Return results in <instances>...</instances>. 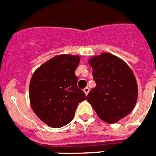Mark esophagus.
<instances>
[{"label": "esophagus", "instance_id": "1", "mask_svg": "<svg viewBox=\"0 0 156 156\" xmlns=\"http://www.w3.org/2000/svg\"><path fill=\"white\" fill-rule=\"evenodd\" d=\"M83 91H84L85 94H86V95H87V94H88V93H89L90 88L89 87H86V88H84V89H83Z\"/></svg>", "mask_w": 156, "mask_h": 156}]
</instances>
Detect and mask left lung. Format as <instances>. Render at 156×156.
<instances>
[{
	"label": "left lung",
	"instance_id": "obj_1",
	"mask_svg": "<svg viewBox=\"0 0 156 156\" xmlns=\"http://www.w3.org/2000/svg\"><path fill=\"white\" fill-rule=\"evenodd\" d=\"M88 62L96 86L87 100L104 122H119L131 113L137 102L135 74L122 59L110 53L92 57Z\"/></svg>",
	"mask_w": 156,
	"mask_h": 156
}]
</instances>
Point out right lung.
Instances as JSON below:
<instances>
[{"instance_id": "obj_1", "label": "right lung", "mask_w": 156, "mask_h": 156, "mask_svg": "<svg viewBox=\"0 0 156 156\" xmlns=\"http://www.w3.org/2000/svg\"><path fill=\"white\" fill-rule=\"evenodd\" d=\"M80 57L60 54L34 71L30 83V102L33 111L48 126L59 128L74 119L79 102L86 99L78 88L75 70Z\"/></svg>"}]
</instances>
